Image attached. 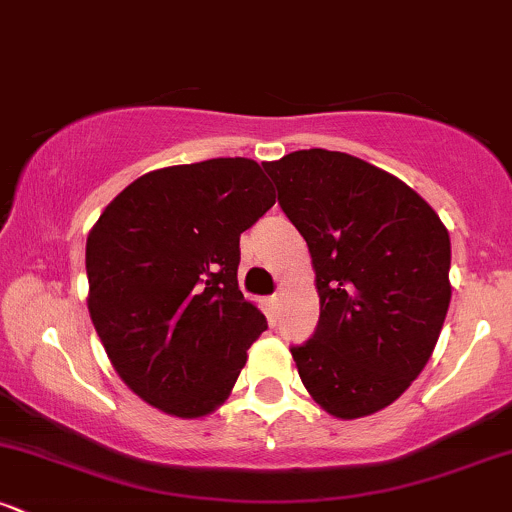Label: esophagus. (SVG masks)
I'll use <instances>...</instances> for the list:
<instances>
[{
  "label": "esophagus",
  "mask_w": 512,
  "mask_h": 512,
  "mask_svg": "<svg viewBox=\"0 0 512 512\" xmlns=\"http://www.w3.org/2000/svg\"><path fill=\"white\" fill-rule=\"evenodd\" d=\"M281 301H284V293H281V291H276V293H274V296H272V298H269V303H272V308H279V305H281Z\"/></svg>",
  "instance_id": "1"
}]
</instances>
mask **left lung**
I'll use <instances>...</instances> for the list:
<instances>
[{
  "mask_svg": "<svg viewBox=\"0 0 512 512\" xmlns=\"http://www.w3.org/2000/svg\"><path fill=\"white\" fill-rule=\"evenodd\" d=\"M310 250L320 320L291 346L305 390L327 414L361 419L419 378L452 296L450 236L426 199L342 151L262 163Z\"/></svg>",
  "mask_w": 512,
  "mask_h": 512,
  "instance_id": "left-lung-1",
  "label": "left lung"
}]
</instances>
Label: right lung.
Returning <instances> with one entry per match:
<instances>
[{"mask_svg": "<svg viewBox=\"0 0 512 512\" xmlns=\"http://www.w3.org/2000/svg\"><path fill=\"white\" fill-rule=\"evenodd\" d=\"M276 195L250 158L158 168L86 240L88 313L134 395L199 419L231 395L267 317L238 289L240 233Z\"/></svg>", "mask_w": 512, "mask_h": 512, "instance_id": "1", "label": "right lung"}]
</instances>
